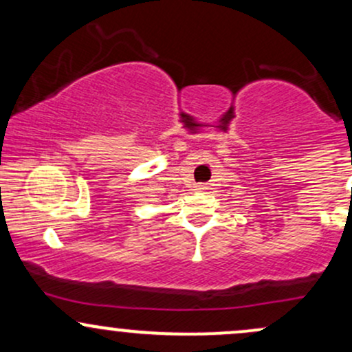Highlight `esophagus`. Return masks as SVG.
<instances>
[{
    "mask_svg": "<svg viewBox=\"0 0 352 352\" xmlns=\"http://www.w3.org/2000/svg\"><path fill=\"white\" fill-rule=\"evenodd\" d=\"M208 188V185H205V184H199V185H195V190H199V192H205V190Z\"/></svg>",
    "mask_w": 352,
    "mask_h": 352,
    "instance_id": "obj_1",
    "label": "esophagus"
}]
</instances>
